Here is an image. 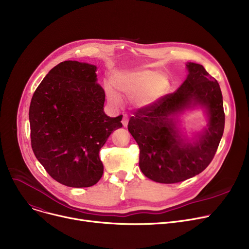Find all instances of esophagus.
I'll use <instances>...</instances> for the list:
<instances>
[{"mask_svg": "<svg viewBox=\"0 0 249 249\" xmlns=\"http://www.w3.org/2000/svg\"><path fill=\"white\" fill-rule=\"evenodd\" d=\"M128 121H129V119H128V117H127L126 115H124V117H123V119H122V124H123V126H124V127H126V126L128 125Z\"/></svg>", "mask_w": 249, "mask_h": 249, "instance_id": "34e87169", "label": "esophagus"}]
</instances>
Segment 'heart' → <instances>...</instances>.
Masks as SVG:
<instances>
[{"instance_id": "obj_1", "label": "heart", "mask_w": 249, "mask_h": 249, "mask_svg": "<svg viewBox=\"0 0 249 249\" xmlns=\"http://www.w3.org/2000/svg\"><path fill=\"white\" fill-rule=\"evenodd\" d=\"M111 84L106 86L107 97L115 106L122 102L121 96L132 97V103L137 108L149 106L158 100L167 87V80L154 71H124L114 74Z\"/></svg>"}]
</instances>
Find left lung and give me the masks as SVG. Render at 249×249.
I'll return each mask as SVG.
<instances>
[{"label": "left lung", "instance_id": "1", "mask_svg": "<svg viewBox=\"0 0 249 249\" xmlns=\"http://www.w3.org/2000/svg\"><path fill=\"white\" fill-rule=\"evenodd\" d=\"M189 74L176 91L130 118L128 130L139 146V166L148 178L175 184L201 174L210 164L224 132L225 114L218 82L201 64L189 62ZM208 110V129L195 143H182L171 116L192 104Z\"/></svg>", "mask_w": 249, "mask_h": 249}]
</instances>
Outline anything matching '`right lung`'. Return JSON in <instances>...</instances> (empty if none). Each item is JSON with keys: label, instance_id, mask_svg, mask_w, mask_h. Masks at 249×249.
<instances>
[{"label": "right lung", "instance_id": "right-lung-1", "mask_svg": "<svg viewBox=\"0 0 249 249\" xmlns=\"http://www.w3.org/2000/svg\"><path fill=\"white\" fill-rule=\"evenodd\" d=\"M97 67L67 60L52 69L35 89L29 108L32 150L61 185L91 187L103 176L99 151L122 115L104 113L105 91Z\"/></svg>", "mask_w": 249, "mask_h": 249}]
</instances>
